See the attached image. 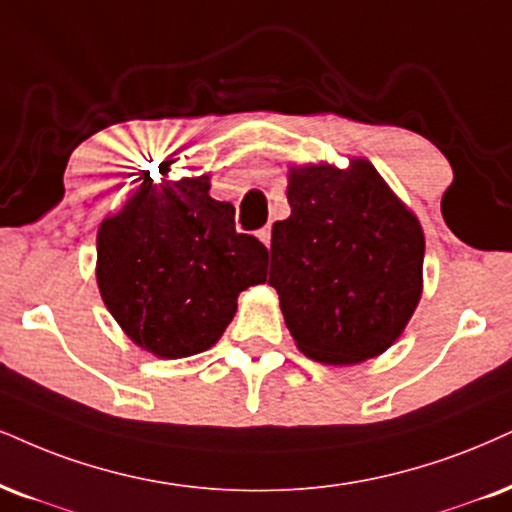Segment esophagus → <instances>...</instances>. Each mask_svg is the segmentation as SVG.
<instances>
[{
	"mask_svg": "<svg viewBox=\"0 0 512 512\" xmlns=\"http://www.w3.org/2000/svg\"><path fill=\"white\" fill-rule=\"evenodd\" d=\"M270 237H273V232H270V225L263 227V230H258V239H261V242L266 246H270Z\"/></svg>",
	"mask_w": 512,
	"mask_h": 512,
	"instance_id": "34e87169",
	"label": "esophagus"
}]
</instances>
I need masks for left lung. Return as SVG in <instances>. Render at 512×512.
Returning <instances> with one entry per match:
<instances>
[{
	"label": "left lung",
	"mask_w": 512,
	"mask_h": 512,
	"mask_svg": "<svg viewBox=\"0 0 512 512\" xmlns=\"http://www.w3.org/2000/svg\"><path fill=\"white\" fill-rule=\"evenodd\" d=\"M292 216L273 225L268 285L304 356L353 365L406 330L422 296L425 235L370 161L287 173Z\"/></svg>",
	"instance_id": "1"
}]
</instances>
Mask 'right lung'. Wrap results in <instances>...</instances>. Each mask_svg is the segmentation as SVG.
I'll list each match as a JSON object with an SVG mask.
<instances>
[{
  "label": "right lung",
  "instance_id": "1",
  "mask_svg": "<svg viewBox=\"0 0 512 512\" xmlns=\"http://www.w3.org/2000/svg\"><path fill=\"white\" fill-rule=\"evenodd\" d=\"M168 173L166 166H161ZM211 175L144 182L97 230V287L132 344L156 358L211 349L237 296L266 282L268 249L235 230Z\"/></svg>",
  "mask_w": 512,
  "mask_h": 512
}]
</instances>
